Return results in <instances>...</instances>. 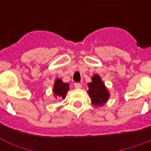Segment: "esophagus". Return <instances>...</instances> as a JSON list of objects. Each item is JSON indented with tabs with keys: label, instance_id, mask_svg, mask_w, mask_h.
Returning a JSON list of instances; mask_svg holds the SVG:
<instances>
[{
	"label": "esophagus",
	"instance_id": "1",
	"mask_svg": "<svg viewBox=\"0 0 151 151\" xmlns=\"http://www.w3.org/2000/svg\"><path fill=\"white\" fill-rule=\"evenodd\" d=\"M74 86H75V88H81L82 87V84L76 82V83H74Z\"/></svg>",
	"mask_w": 151,
	"mask_h": 151
}]
</instances>
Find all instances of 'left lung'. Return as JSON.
<instances>
[{"mask_svg":"<svg viewBox=\"0 0 151 151\" xmlns=\"http://www.w3.org/2000/svg\"><path fill=\"white\" fill-rule=\"evenodd\" d=\"M89 96L91 98L92 104L95 106L104 104L109 98V93L99 75L92 77V82L88 83Z\"/></svg>","mask_w":151,"mask_h":151,"instance_id":"8db88e82","label":"left lung"}]
</instances>
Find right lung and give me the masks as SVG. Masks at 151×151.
Wrapping results in <instances>:
<instances>
[{
    "instance_id": "1",
    "label": "right lung",
    "mask_w": 151,
    "mask_h": 151,
    "mask_svg": "<svg viewBox=\"0 0 151 151\" xmlns=\"http://www.w3.org/2000/svg\"><path fill=\"white\" fill-rule=\"evenodd\" d=\"M69 84L68 83H64L60 79L57 78L54 84V88L53 92L55 96H60L62 99L65 98L67 95V91H69Z\"/></svg>"
}]
</instances>
